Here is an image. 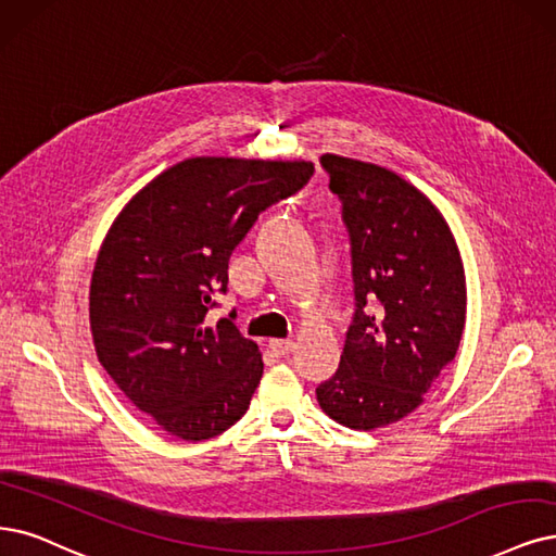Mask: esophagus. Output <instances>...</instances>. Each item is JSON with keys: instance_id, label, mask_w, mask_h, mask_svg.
I'll use <instances>...</instances> for the list:
<instances>
[{"instance_id": "1", "label": "esophagus", "mask_w": 556, "mask_h": 556, "mask_svg": "<svg viewBox=\"0 0 556 556\" xmlns=\"http://www.w3.org/2000/svg\"><path fill=\"white\" fill-rule=\"evenodd\" d=\"M270 348H273L277 355H289L293 348H295V341L293 339H273Z\"/></svg>"}]
</instances>
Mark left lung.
I'll return each instance as SVG.
<instances>
[{
  "label": "left lung",
  "instance_id": "1",
  "mask_svg": "<svg viewBox=\"0 0 556 556\" xmlns=\"http://www.w3.org/2000/svg\"><path fill=\"white\" fill-rule=\"evenodd\" d=\"M353 247L357 312L334 378L316 389L323 413L353 430L396 424L454 362L465 330L460 250L438 205L380 164L325 153ZM379 312L364 315L365 300Z\"/></svg>",
  "mask_w": 556,
  "mask_h": 556
}]
</instances>
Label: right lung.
I'll use <instances>...</instances> for the list:
<instances>
[{"instance_id": "obj_1", "label": "right lung", "mask_w": 556, "mask_h": 556, "mask_svg": "<svg viewBox=\"0 0 556 556\" xmlns=\"http://www.w3.org/2000/svg\"><path fill=\"white\" fill-rule=\"evenodd\" d=\"M306 160L188 157L123 205L100 244L89 323L100 366L164 433L211 440L250 407L263 357L231 318L205 325L258 213L302 190Z\"/></svg>"}]
</instances>
